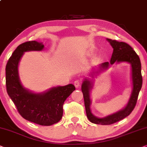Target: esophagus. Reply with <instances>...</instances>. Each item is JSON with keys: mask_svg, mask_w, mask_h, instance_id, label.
Masks as SVG:
<instances>
[{"mask_svg": "<svg viewBox=\"0 0 147 147\" xmlns=\"http://www.w3.org/2000/svg\"><path fill=\"white\" fill-rule=\"evenodd\" d=\"M81 82L79 80H76V81L74 82V85H75V87H79V86H81Z\"/></svg>", "mask_w": 147, "mask_h": 147, "instance_id": "1", "label": "esophagus"}]
</instances>
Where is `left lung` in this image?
Here are the masks:
<instances>
[{
  "label": "left lung",
  "mask_w": 147,
  "mask_h": 147,
  "mask_svg": "<svg viewBox=\"0 0 147 147\" xmlns=\"http://www.w3.org/2000/svg\"><path fill=\"white\" fill-rule=\"evenodd\" d=\"M107 40L110 43V45L113 49L112 56L110 62H103L99 66L100 70L107 69L110 64H114L116 62L118 63L122 62L130 63L132 70V91L130 99L124 109L104 118H97L94 116L91 111V100L90 98V91L92 88V83L88 79H85L82 84L81 90L83 94L87 116L91 122L101 125L112 124L129 116L133 111L137 102L138 94L141 89L142 84L141 63H140L139 56L135 52L132 47L125 42H118L110 39H107Z\"/></svg>",
  "instance_id": "8db88e82"
}]
</instances>
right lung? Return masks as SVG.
<instances>
[{
	"label": "right lung",
	"instance_id": "right-lung-1",
	"mask_svg": "<svg viewBox=\"0 0 147 147\" xmlns=\"http://www.w3.org/2000/svg\"><path fill=\"white\" fill-rule=\"evenodd\" d=\"M42 43L29 41L17 47L6 65V87L17 111L25 120L42 126H51L61 120L63 104L66 98L75 90L72 84L52 87L42 93H34L21 85L18 65L25 52L41 51Z\"/></svg>",
	"mask_w": 147,
	"mask_h": 147
}]
</instances>
